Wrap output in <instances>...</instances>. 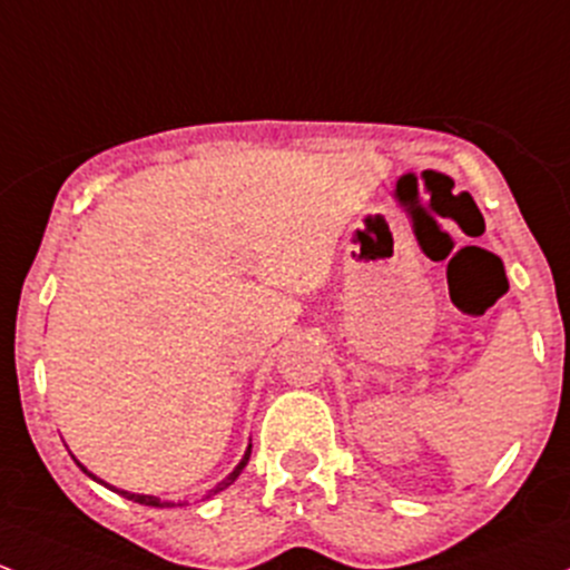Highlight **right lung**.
<instances>
[{
	"label": "right lung",
	"instance_id": "1",
	"mask_svg": "<svg viewBox=\"0 0 570 570\" xmlns=\"http://www.w3.org/2000/svg\"><path fill=\"white\" fill-rule=\"evenodd\" d=\"M248 459H250V448H248V451H245V456H243V461H239V464L235 466V472H232V475L229 478H226V481H220L218 483V487H215L213 491H209V494H218V491H224L226 487H229V483H235L237 481V475H239V472H243V466L245 464H248ZM81 466V464H79ZM81 470H83V466H81ZM83 472H87V470H83ZM87 475H89V472H87ZM95 478V475H92ZM122 494L125 497H128V500H134V502H141V505H153V508H160V505H164V502H160L158 500V497H147V494H128V491H122Z\"/></svg>",
	"mask_w": 570,
	"mask_h": 570
}]
</instances>
